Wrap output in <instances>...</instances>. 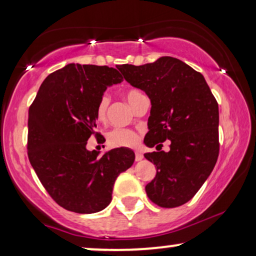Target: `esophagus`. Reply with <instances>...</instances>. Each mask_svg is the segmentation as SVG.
I'll return each mask as SVG.
<instances>
[{
  "label": "esophagus",
  "instance_id": "obj_1",
  "mask_svg": "<svg viewBox=\"0 0 256 256\" xmlns=\"http://www.w3.org/2000/svg\"><path fill=\"white\" fill-rule=\"evenodd\" d=\"M143 160V155L140 152H135V160L136 162H138V160Z\"/></svg>",
  "mask_w": 256,
  "mask_h": 256
}]
</instances>
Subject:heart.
Listing matches in <instances>:
<instances>
[{"label":"heart","instance_id":"b5f03b06","mask_svg":"<svg viewBox=\"0 0 256 256\" xmlns=\"http://www.w3.org/2000/svg\"><path fill=\"white\" fill-rule=\"evenodd\" d=\"M143 96V94L138 90H126L124 96L132 107H134L138 100ZM110 96L104 94L98 101L96 107V118L99 122H104L107 120V113L108 107H110ZM108 144L114 148H121V146H126V148H132V146H138L140 141V136L138 132L130 129L124 128H115L110 130L107 135Z\"/></svg>","mask_w":256,"mask_h":256}]
</instances>
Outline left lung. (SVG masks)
<instances>
[{"instance_id":"obj_1","label":"left lung","mask_w":256,"mask_h":256,"mask_svg":"<svg viewBox=\"0 0 256 256\" xmlns=\"http://www.w3.org/2000/svg\"><path fill=\"white\" fill-rule=\"evenodd\" d=\"M116 68L152 101L144 144L157 146L158 152L144 154L156 166L146 196L160 208L183 205L197 194L218 160V102L202 73L177 58ZM166 139L172 142L169 153L159 152Z\"/></svg>"}]
</instances>
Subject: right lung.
<instances>
[{
    "mask_svg": "<svg viewBox=\"0 0 256 256\" xmlns=\"http://www.w3.org/2000/svg\"><path fill=\"white\" fill-rule=\"evenodd\" d=\"M124 76L108 66L68 64L46 76L29 108L28 157L40 183L59 206L96 213L112 200L118 174L135 160L132 150L99 156L86 149L96 132V107L107 86Z\"/></svg>",
    "mask_w": 256,
    "mask_h": 256,
    "instance_id": "add662e5",
    "label": "right lung"
}]
</instances>
